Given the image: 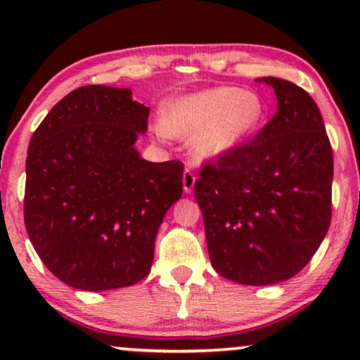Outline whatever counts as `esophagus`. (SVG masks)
<instances>
[{
	"mask_svg": "<svg viewBox=\"0 0 360 360\" xmlns=\"http://www.w3.org/2000/svg\"><path fill=\"white\" fill-rule=\"evenodd\" d=\"M194 183H196V176L191 169H186L184 174H183V186H184V191L186 193H191L194 188Z\"/></svg>",
	"mask_w": 360,
	"mask_h": 360,
	"instance_id": "34e87169",
	"label": "esophagus"
}]
</instances>
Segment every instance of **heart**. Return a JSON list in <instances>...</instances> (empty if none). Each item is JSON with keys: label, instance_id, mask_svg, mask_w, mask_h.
I'll use <instances>...</instances> for the list:
<instances>
[{"label": "heart", "instance_id": "b5f03b06", "mask_svg": "<svg viewBox=\"0 0 360 360\" xmlns=\"http://www.w3.org/2000/svg\"><path fill=\"white\" fill-rule=\"evenodd\" d=\"M264 117L266 105L259 94L221 86L172 101L162 115L160 134L193 135V150L205 159H214L245 142Z\"/></svg>", "mask_w": 360, "mask_h": 360}]
</instances>
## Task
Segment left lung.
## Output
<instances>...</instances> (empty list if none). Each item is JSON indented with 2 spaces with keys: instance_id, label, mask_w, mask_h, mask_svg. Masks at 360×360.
Wrapping results in <instances>:
<instances>
[{
  "instance_id": "obj_1",
  "label": "left lung",
  "mask_w": 360,
  "mask_h": 360,
  "mask_svg": "<svg viewBox=\"0 0 360 360\" xmlns=\"http://www.w3.org/2000/svg\"><path fill=\"white\" fill-rule=\"evenodd\" d=\"M278 111L249 142L203 162L194 198L212 266L249 286L291 279L332 220L333 152L320 110L300 86L264 77Z\"/></svg>"
}]
</instances>
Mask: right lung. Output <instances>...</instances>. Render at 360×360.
Here are the masks:
<instances>
[{
  "label": "right lung",
  "mask_w": 360,
  "mask_h": 360,
  "mask_svg": "<svg viewBox=\"0 0 360 360\" xmlns=\"http://www.w3.org/2000/svg\"><path fill=\"white\" fill-rule=\"evenodd\" d=\"M148 111L130 89L81 86L32 135L25 229L45 267L68 286L106 291L150 272L157 230L183 194L184 166L139 155L134 146L147 131Z\"/></svg>",
  "instance_id": "add662e5"
}]
</instances>
